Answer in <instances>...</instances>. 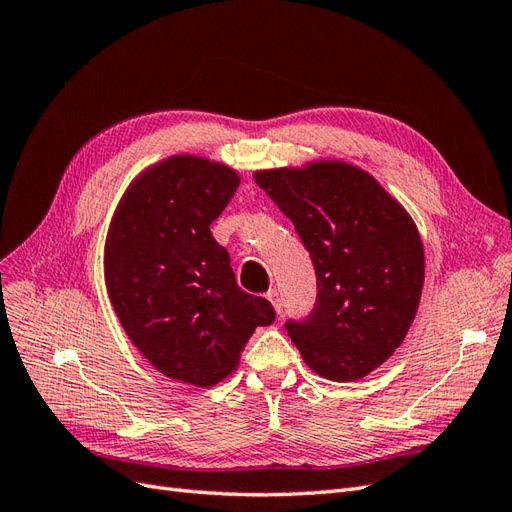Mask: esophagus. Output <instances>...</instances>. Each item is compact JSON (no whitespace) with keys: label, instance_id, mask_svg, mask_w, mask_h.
Listing matches in <instances>:
<instances>
[{"label":"esophagus","instance_id":"obj_1","mask_svg":"<svg viewBox=\"0 0 512 512\" xmlns=\"http://www.w3.org/2000/svg\"><path fill=\"white\" fill-rule=\"evenodd\" d=\"M267 301L273 305V309H275V314H282V294L277 292V290H269L267 292Z\"/></svg>","mask_w":512,"mask_h":512}]
</instances>
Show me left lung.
I'll return each mask as SVG.
<instances>
[{"instance_id": "obj_1", "label": "left lung", "mask_w": 512, "mask_h": 512, "mask_svg": "<svg viewBox=\"0 0 512 512\" xmlns=\"http://www.w3.org/2000/svg\"><path fill=\"white\" fill-rule=\"evenodd\" d=\"M297 228L318 282L314 312L286 322L307 367L333 382L365 378L404 342L425 282L418 228L367 170L342 160L256 170Z\"/></svg>"}]
</instances>
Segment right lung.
<instances>
[{
	"instance_id": "1",
	"label": "right lung",
	"mask_w": 512,
	"mask_h": 512,
	"mask_svg": "<svg viewBox=\"0 0 512 512\" xmlns=\"http://www.w3.org/2000/svg\"><path fill=\"white\" fill-rule=\"evenodd\" d=\"M235 168L170 156L123 192L104 243L108 299L123 331L166 378L209 389L235 374L256 327L275 312L237 286L211 222L235 196Z\"/></svg>"
}]
</instances>
